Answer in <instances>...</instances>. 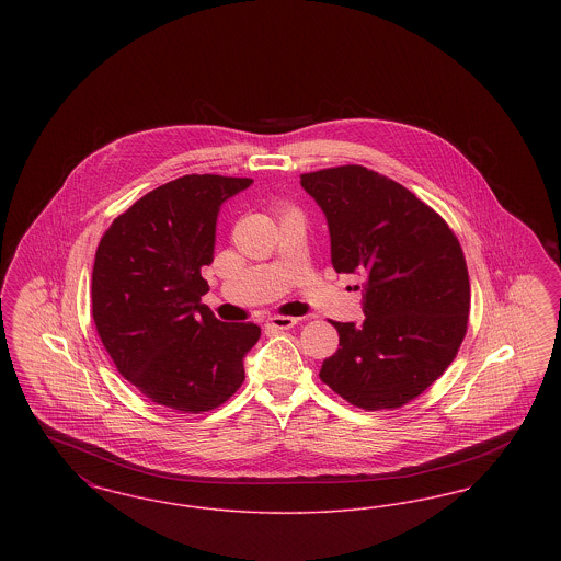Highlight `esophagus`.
Instances as JSON below:
<instances>
[{
  "label": "esophagus",
  "mask_w": 561,
  "mask_h": 561,
  "mask_svg": "<svg viewBox=\"0 0 561 561\" xmlns=\"http://www.w3.org/2000/svg\"><path fill=\"white\" fill-rule=\"evenodd\" d=\"M298 323L296 318H288V316H273V318H268V325L271 328H275V330H290Z\"/></svg>",
  "instance_id": "obj_1"
}]
</instances>
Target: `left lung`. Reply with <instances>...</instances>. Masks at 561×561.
Wrapping results in <instances>:
<instances>
[{"label": "left lung", "instance_id": "8db88e82", "mask_svg": "<svg viewBox=\"0 0 561 561\" xmlns=\"http://www.w3.org/2000/svg\"><path fill=\"white\" fill-rule=\"evenodd\" d=\"M328 218L336 273H359L362 325L332 321L321 382L362 410H396L446 373L469 323L471 286L448 222L400 183L357 163L300 174Z\"/></svg>", "mask_w": 561, "mask_h": 561}]
</instances>
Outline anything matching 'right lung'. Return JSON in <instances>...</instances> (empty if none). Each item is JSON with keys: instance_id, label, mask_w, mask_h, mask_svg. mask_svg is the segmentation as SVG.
<instances>
[{"instance_id": "add662e5", "label": "right lung", "mask_w": 561, "mask_h": 561, "mask_svg": "<svg viewBox=\"0 0 561 561\" xmlns=\"http://www.w3.org/2000/svg\"><path fill=\"white\" fill-rule=\"evenodd\" d=\"M252 179L187 174L119 214L96 248L92 318L117 373L183 414L222 405L243 382L261 339L252 321L225 323L202 305L220 204Z\"/></svg>"}]
</instances>
